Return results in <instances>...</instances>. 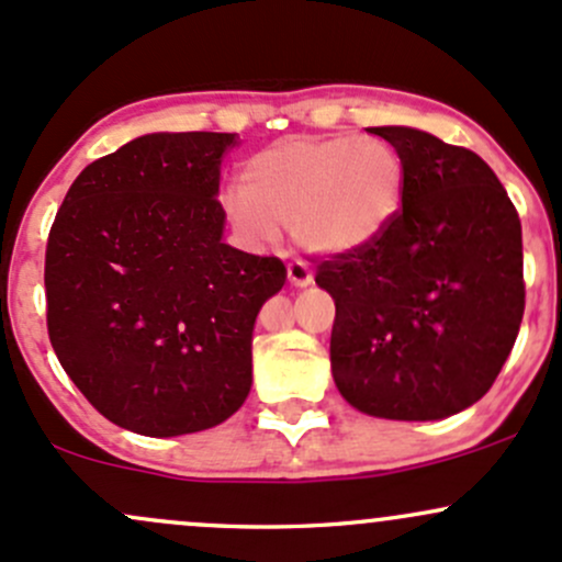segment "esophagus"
Returning a JSON list of instances; mask_svg holds the SVG:
<instances>
[{
    "label": "esophagus",
    "mask_w": 562,
    "mask_h": 562,
    "mask_svg": "<svg viewBox=\"0 0 562 562\" xmlns=\"http://www.w3.org/2000/svg\"><path fill=\"white\" fill-rule=\"evenodd\" d=\"M286 279L292 286H307L313 281V270L307 268V262H303V259H292L286 265Z\"/></svg>",
    "instance_id": "34e87169"
}]
</instances>
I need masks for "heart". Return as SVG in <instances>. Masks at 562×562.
I'll list each match as a JSON object with an SVG mask.
<instances>
[{
  "mask_svg": "<svg viewBox=\"0 0 562 562\" xmlns=\"http://www.w3.org/2000/svg\"><path fill=\"white\" fill-rule=\"evenodd\" d=\"M407 171L394 147L370 136H292L244 166V190L225 211L246 238L276 244L281 225L318 255L372 244L394 225Z\"/></svg>",
  "mask_w": 562,
  "mask_h": 562,
  "instance_id": "b5f03b06",
  "label": "heart"
}]
</instances>
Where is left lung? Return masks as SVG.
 I'll return each instance as SVG.
<instances>
[{"label": "left lung", "instance_id": "left-lung-1", "mask_svg": "<svg viewBox=\"0 0 562 562\" xmlns=\"http://www.w3.org/2000/svg\"><path fill=\"white\" fill-rule=\"evenodd\" d=\"M407 171L378 240L322 259L342 400L389 420H439L491 391L525 311L522 227L480 155L404 125L370 128Z\"/></svg>", "mask_w": 562, "mask_h": 562}]
</instances>
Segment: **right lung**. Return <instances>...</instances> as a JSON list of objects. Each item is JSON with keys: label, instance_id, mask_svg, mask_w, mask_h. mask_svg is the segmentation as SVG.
Wrapping results in <instances>:
<instances>
[{"label": "right lung", "instance_id": "right-lung-1", "mask_svg": "<svg viewBox=\"0 0 562 562\" xmlns=\"http://www.w3.org/2000/svg\"><path fill=\"white\" fill-rule=\"evenodd\" d=\"M235 134H147L93 160L45 251L47 335L86 400L144 437L227 420L251 389V331L286 268L222 240Z\"/></svg>", "mask_w": 562, "mask_h": 562}]
</instances>
